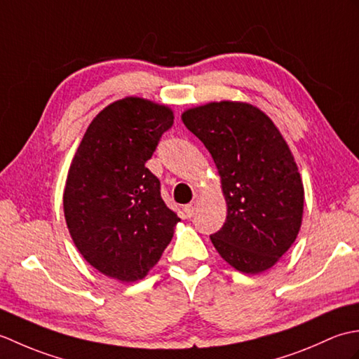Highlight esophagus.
I'll return each mask as SVG.
<instances>
[{"instance_id":"obj_1","label":"esophagus","mask_w":359,"mask_h":359,"mask_svg":"<svg viewBox=\"0 0 359 359\" xmlns=\"http://www.w3.org/2000/svg\"><path fill=\"white\" fill-rule=\"evenodd\" d=\"M185 215L188 216V217H193L194 216V212L197 211V202L194 201V202H191V203H188V205H185Z\"/></svg>"}]
</instances>
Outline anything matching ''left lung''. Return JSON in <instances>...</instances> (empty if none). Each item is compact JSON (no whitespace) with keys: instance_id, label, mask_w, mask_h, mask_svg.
<instances>
[{"instance_id":"left-lung-1","label":"left lung","mask_w":359,"mask_h":359,"mask_svg":"<svg viewBox=\"0 0 359 359\" xmlns=\"http://www.w3.org/2000/svg\"><path fill=\"white\" fill-rule=\"evenodd\" d=\"M215 160L228 215L211 234L219 255L243 273L269 270L299 233L304 187L278 128L247 103H208L182 114Z\"/></svg>"}]
</instances>
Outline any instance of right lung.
<instances>
[{
    "instance_id": "add662e5",
    "label": "right lung",
    "mask_w": 359,
    "mask_h": 359,
    "mask_svg": "<svg viewBox=\"0 0 359 359\" xmlns=\"http://www.w3.org/2000/svg\"><path fill=\"white\" fill-rule=\"evenodd\" d=\"M172 121L163 104L123 98L98 114L75 152L63 196L66 224L81 256L106 276L144 278L172 239L180 219L144 166Z\"/></svg>"
}]
</instances>
